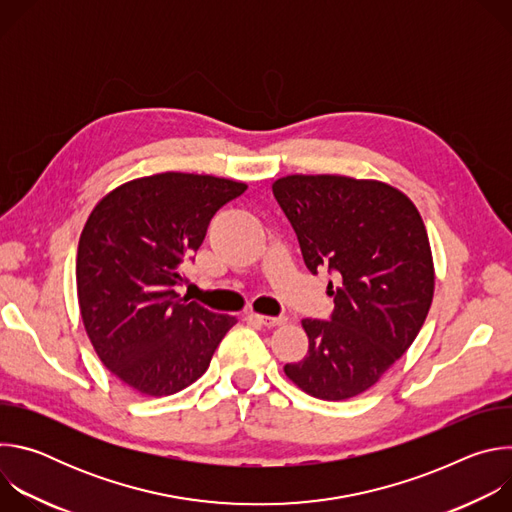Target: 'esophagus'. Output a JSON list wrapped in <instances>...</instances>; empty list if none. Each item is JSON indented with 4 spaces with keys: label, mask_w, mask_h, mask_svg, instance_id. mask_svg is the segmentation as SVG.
Wrapping results in <instances>:
<instances>
[{
    "label": "esophagus",
    "mask_w": 512,
    "mask_h": 512,
    "mask_svg": "<svg viewBox=\"0 0 512 512\" xmlns=\"http://www.w3.org/2000/svg\"><path fill=\"white\" fill-rule=\"evenodd\" d=\"M253 318L259 322V324H263V326H281V324H285L287 322V318L285 316H261V314H253Z\"/></svg>",
    "instance_id": "1"
}]
</instances>
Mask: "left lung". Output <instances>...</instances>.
Here are the masks:
<instances>
[{"label": "left lung", "instance_id": "1", "mask_svg": "<svg viewBox=\"0 0 512 512\" xmlns=\"http://www.w3.org/2000/svg\"><path fill=\"white\" fill-rule=\"evenodd\" d=\"M273 196L306 267L328 271L330 320H302L308 354L285 364L302 391L342 401L373 387L419 334L433 300V261L415 204L397 188L346 176H285Z\"/></svg>", "mask_w": 512, "mask_h": 512}]
</instances>
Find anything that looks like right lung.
I'll return each mask as SVG.
<instances>
[{"mask_svg": "<svg viewBox=\"0 0 512 512\" xmlns=\"http://www.w3.org/2000/svg\"><path fill=\"white\" fill-rule=\"evenodd\" d=\"M243 182L166 172L127 182L91 212L77 255L85 330L105 367L141 395H174L208 369L233 316L176 294L216 210Z\"/></svg>", "mask_w": 512, "mask_h": 512, "instance_id": "obj_1", "label": "right lung"}]
</instances>
